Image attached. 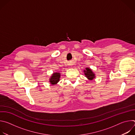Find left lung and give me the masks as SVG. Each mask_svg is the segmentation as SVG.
<instances>
[{"label": "left lung", "mask_w": 135, "mask_h": 135, "mask_svg": "<svg viewBox=\"0 0 135 135\" xmlns=\"http://www.w3.org/2000/svg\"><path fill=\"white\" fill-rule=\"evenodd\" d=\"M84 72L86 78L89 80H92L95 78L94 73H93L92 70L89 68H86L85 70H84Z\"/></svg>", "instance_id": "left-lung-1"}]
</instances>
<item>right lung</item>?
Listing matches in <instances>:
<instances>
[{"instance_id":"obj_1","label":"right lung","mask_w":135,"mask_h":135,"mask_svg":"<svg viewBox=\"0 0 135 135\" xmlns=\"http://www.w3.org/2000/svg\"><path fill=\"white\" fill-rule=\"evenodd\" d=\"M60 74L59 73H54L51 76L49 82L52 85H55L60 81Z\"/></svg>"}]
</instances>
